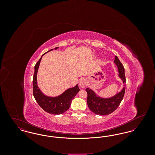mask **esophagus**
Returning <instances> with one entry per match:
<instances>
[{"label": "esophagus", "mask_w": 155, "mask_h": 155, "mask_svg": "<svg viewBox=\"0 0 155 155\" xmlns=\"http://www.w3.org/2000/svg\"><path fill=\"white\" fill-rule=\"evenodd\" d=\"M79 85H80V87L81 88H85V87L87 86V82H86V81H85V80L82 79V80H81L80 82Z\"/></svg>", "instance_id": "34e87169"}]
</instances>
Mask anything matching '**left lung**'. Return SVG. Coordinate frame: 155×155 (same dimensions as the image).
I'll list each match as a JSON object with an SVG mask.
<instances>
[{
	"instance_id": "left-lung-1",
	"label": "left lung",
	"mask_w": 155,
	"mask_h": 155,
	"mask_svg": "<svg viewBox=\"0 0 155 155\" xmlns=\"http://www.w3.org/2000/svg\"><path fill=\"white\" fill-rule=\"evenodd\" d=\"M114 63L118 67V75L124 83V88L120 92L111 97L102 98L96 96L95 93L91 89H85L88 94L87 104L89 108L96 114L105 116L113 113L117 109L124 96L126 83L124 68L117 56H115Z\"/></svg>"
}]
</instances>
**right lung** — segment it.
<instances>
[{"label": "right lung", "instance_id": "add662e5", "mask_svg": "<svg viewBox=\"0 0 155 155\" xmlns=\"http://www.w3.org/2000/svg\"><path fill=\"white\" fill-rule=\"evenodd\" d=\"M58 48V47L55 48L54 49H57ZM52 50L51 49L45 53H45ZM42 57L35 66V71L32 81L33 95L39 106L45 111L53 114H61L69 109L72 100L80 91V89L78 85H77L73 88L67 89L61 95L57 97H49L44 95L37 85V72Z\"/></svg>", "mask_w": 155, "mask_h": 155}]
</instances>
